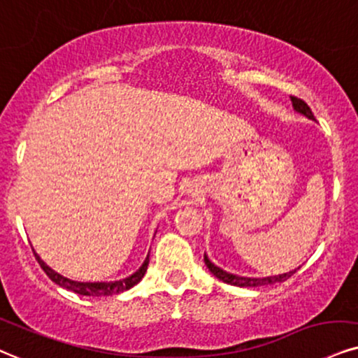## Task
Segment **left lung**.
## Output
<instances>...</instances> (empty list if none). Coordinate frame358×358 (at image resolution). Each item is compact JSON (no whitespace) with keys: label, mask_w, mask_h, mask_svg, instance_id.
<instances>
[{"label":"left lung","mask_w":358,"mask_h":358,"mask_svg":"<svg viewBox=\"0 0 358 358\" xmlns=\"http://www.w3.org/2000/svg\"><path fill=\"white\" fill-rule=\"evenodd\" d=\"M292 98V103H294V108L297 109L299 113H302L303 116L314 119V114H312L310 108H308V104L306 101L297 98V96H290ZM204 262L207 268H209L210 272L214 273L215 277H217L219 280L226 282V284H231V285H236V287H259V285H271V284H277V282H285L289 279L290 275H294L295 271L292 272H287V273H282V275H273V277H264V279H250V277H239V275H234V273H229L226 271H222V268H219L217 266H214L213 262H210L209 259H207V255H204Z\"/></svg>","instance_id":"obj_1"}]
</instances>
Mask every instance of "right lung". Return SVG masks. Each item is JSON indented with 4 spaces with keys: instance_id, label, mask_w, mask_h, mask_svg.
<instances>
[{
    "instance_id": "add662e5",
    "label": "right lung",
    "mask_w": 358,
    "mask_h": 358,
    "mask_svg": "<svg viewBox=\"0 0 358 358\" xmlns=\"http://www.w3.org/2000/svg\"><path fill=\"white\" fill-rule=\"evenodd\" d=\"M34 257H36L39 266H41L43 271L46 272V275L50 277V279L55 282V284L63 287V289L73 290V292H76V294L92 295V297L121 294V292H124V290L131 289V287H134L141 279H143L145 271H148V264H149V257H145L144 264L141 266L139 271L134 272L132 275L127 277V279H122V280H116V282H74V280L66 279V277L59 275V273L48 267L46 264H44L36 254H34Z\"/></svg>"
}]
</instances>
